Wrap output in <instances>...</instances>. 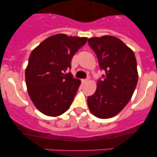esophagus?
<instances>
[{
    "instance_id": "esophagus-1",
    "label": "esophagus",
    "mask_w": 157,
    "mask_h": 157,
    "mask_svg": "<svg viewBox=\"0 0 157 157\" xmlns=\"http://www.w3.org/2000/svg\"><path fill=\"white\" fill-rule=\"evenodd\" d=\"M88 81H89V78L84 79V80H82V83H87Z\"/></svg>"
}]
</instances>
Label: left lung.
I'll return each mask as SVG.
<instances>
[{
	"label": "left lung",
	"mask_w": 157,
	"mask_h": 157,
	"mask_svg": "<svg viewBox=\"0 0 157 157\" xmlns=\"http://www.w3.org/2000/svg\"><path fill=\"white\" fill-rule=\"evenodd\" d=\"M87 42L97 54L100 68L105 71L95 93L87 98V105L98 118H112L125 108L136 89L139 77L136 56L115 36L90 38Z\"/></svg>",
	"instance_id": "obj_1"
}]
</instances>
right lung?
<instances>
[{"mask_svg": "<svg viewBox=\"0 0 157 157\" xmlns=\"http://www.w3.org/2000/svg\"><path fill=\"white\" fill-rule=\"evenodd\" d=\"M87 38L57 34L32 50L25 70V81L31 100L39 112L48 116L61 115L70 108L80 80L67 70L74 54Z\"/></svg>", "mask_w": 157, "mask_h": 157, "instance_id": "1", "label": "right lung"}]
</instances>
